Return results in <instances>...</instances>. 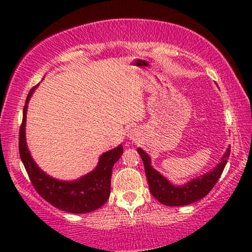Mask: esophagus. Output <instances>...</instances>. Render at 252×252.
I'll list each match as a JSON object with an SVG mask.
<instances>
[{
  "label": "esophagus",
  "instance_id": "obj_1",
  "mask_svg": "<svg viewBox=\"0 0 252 252\" xmlns=\"http://www.w3.org/2000/svg\"><path fill=\"white\" fill-rule=\"evenodd\" d=\"M127 136H128V139L132 140V141L139 140V136H140L139 129H137V128H130L128 130V134H127Z\"/></svg>",
  "mask_w": 252,
  "mask_h": 252
}]
</instances>
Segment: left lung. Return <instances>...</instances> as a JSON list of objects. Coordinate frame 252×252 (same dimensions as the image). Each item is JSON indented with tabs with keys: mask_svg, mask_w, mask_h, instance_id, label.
Wrapping results in <instances>:
<instances>
[{
	"mask_svg": "<svg viewBox=\"0 0 252 252\" xmlns=\"http://www.w3.org/2000/svg\"><path fill=\"white\" fill-rule=\"evenodd\" d=\"M144 164V171L149 184L150 192L155 198H157L161 204L168 206H181L191 204L198 199H202L215 187L217 181L219 180L223 168L227 164L230 154V147L227 148L220 163L208 173L187 182L184 186H174L166 180L159 172H157L151 166L150 157L141 148H137Z\"/></svg>",
	"mask_w": 252,
	"mask_h": 252,
	"instance_id": "8db88e82",
	"label": "left lung"
}]
</instances>
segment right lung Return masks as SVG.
Returning <instances> with one entry per match:
<instances>
[{
    "mask_svg": "<svg viewBox=\"0 0 252 252\" xmlns=\"http://www.w3.org/2000/svg\"><path fill=\"white\" fill-rule=\"evenodd\" d=\"M33 87L27 95L23 111V122L19 129V155L29 178L41 197L55 208L70 213H88L95 211L109 199L111 187L112 167L122 156L123 146L106 151L99 157L97 166L91 173L75 181H61L40 170L33 160L26 146L25 124L27 103L33 94Z\"/></svg>",
    "mask_w": 252,
    "mask_h": 252,
    "instance_id": "obj_1",
    "label": "right lung"
}]
</instances>
